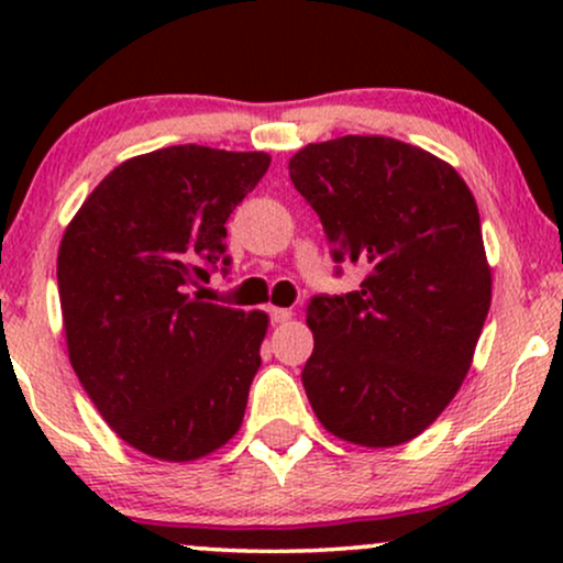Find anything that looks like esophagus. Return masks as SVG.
Masks as SVG:
<instances>
[{"label":"esophagus","instance_id":"34e87169","mask_svg":"<svg viewBox=\"0 0 563 563\" xmlns=\"http://www.w3.org/2000/svg\"><path fill=\"white\" fill-rule=\"evenodd\" d=\"M290 318H294V312H290V309L269 307V320H273L275 325H283V322H288Z\"/></svg>","mask_w":563,"mask_h":563}]
</instances>
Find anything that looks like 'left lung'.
Instances as JSON below:
<instances>
[{
  "label": "left lung",
  "instance_id": "left-lung-1",
  "mask_svg": "<svg viewBox=\"0 0 563 563\" xmlns=\"http://www.w3.org/2000/svg\"><path fill=\"white\" fill-rule=\"evenodd\" d=\"M288 172L333 260L367 269L307 307L309 405L344 442H410L461 389L493 301L476 200L448 161L380 134L312 142Z\"/></svg>",
  "mask_w": 563,
  "mask_h": 563
}]
</instances>
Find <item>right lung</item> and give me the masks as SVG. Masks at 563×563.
<instances>
[{
	"label": "right lung",
	"mask_w": 563,
	"mask_h": 563,
	"mask_svg": "<svg viewBox=\"0 0 563 563\" xmlns=\"http://www.w3.org/2000/svg\"><path fill=\"white\" fill-rule=\"evenodd\" d=\"M267 153L172 145L89 192L57 251L68 360L106 423L145 455L187 463L243 423L269 318L206 301L228 267V217Z\"/></svg>",
	"instance_id": "1"
}]
</instances>
